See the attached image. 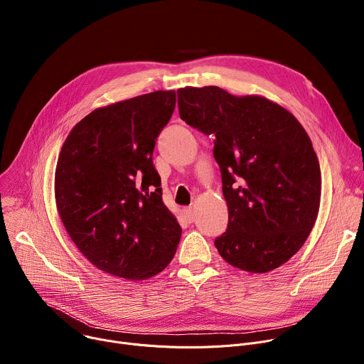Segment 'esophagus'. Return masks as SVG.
<instances>
[{
  "label": "esophagus",
  "mask_w": 364,
  "mask_h": 364,
  "mask_svg": "<svg viewBox=\"0 0 364 364\" xmlns=\"http://www.w3.org/2000/svg\"><path fill=\"white\" fill-rule=\"evenodd\" d=\"M184 216H186V219H187L188 223H191V222L194 220V210H193V207H186V209H184Z\"/></svg>",
  "instance_id": "obj_1"
}]
</instances>
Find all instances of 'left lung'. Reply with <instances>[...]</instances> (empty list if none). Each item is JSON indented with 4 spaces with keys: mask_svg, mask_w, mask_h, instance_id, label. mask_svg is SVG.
<instances>
[{
    "mask_svg": "<svg viewBox=\"0 0 364 364\" xmlns=\"http://www.w3.org/2000/svg\"><path fill=\"white\" fill-rule=\"evenodd\" d=\"M180 118L213 135L229 223L215 245L228 264L265 274L288 262L313 229L321 171L298 119L264 96L218 86L177 90Z\"/></svg>",
    "mask_w": 364,
    "mask_h": 364,
    "instance_id": "left-lung-1",
    "label": "left lung"
}]
</instances>
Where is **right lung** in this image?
Returning <instances> with one entry per match:
<instances>
[{
	"label": "right lung",
	"mask_w": 364,
	"mask_h": 364,
	"mask_svg": "<svg viewBox=\"0 0 364 364\" xmlns=\"http://www.w3.org/2000/svg\"><path fill=\"white\" fill-rule=\"evenodd\" d=\"M174 108V90L97 108L62 146L55 176L59 216L87 261L114 277L148 279L176 255L181 228L163 203L152 164L155 139Z\"/></svg>",
	"instance_id": "right-lung-1"
}]
</instances>
